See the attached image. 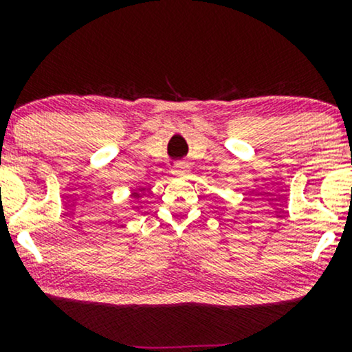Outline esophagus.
<instances>
[{
	"instance_id": "34e87169",
	"label": "esophagus",
	"mask_w": 352,
	"mask_h": 352,
	"mask_svg": "<svg viewBox=\"0 0 352 352\" xmlns=\"http://www.w3.org/2000/svg\"><path fill=\"white\" fill-rule=\"evenodd\" d=\"M172 173L175 177H187L190 173V168H188L187 164H177L175 167L172 168Z\"/></svg>"
}]
</instances>
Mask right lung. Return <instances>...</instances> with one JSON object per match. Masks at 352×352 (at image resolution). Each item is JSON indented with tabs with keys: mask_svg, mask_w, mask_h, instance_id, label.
<instances>
[{
	"mask_svg": "<svg viewBox=\"0 0 352 352\" xmlns=\"http://www.w3.org/2000/svg\"><path fill=\"white\" fill-rule=\"evenodd\" d=\"M132 197H134V199H139V197H140V193H137V192H134V195H132Z\"/></svg>",
	"mask_w": 352,
	"mask_h": 352,
	"instance_id": "1",
	"label": "right lung"
}]
</instances>
